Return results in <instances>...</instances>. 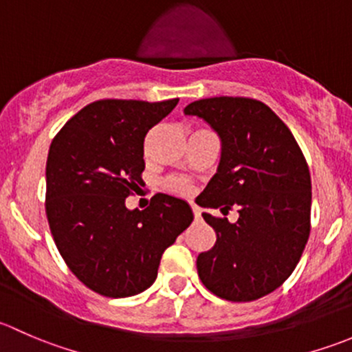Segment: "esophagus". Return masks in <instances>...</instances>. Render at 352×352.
Instances as JSON below:
<instances>
[{
  "label": "esophagus",
  "mask_w": 352,
  "mask_h": 352,
  "mask_svg": "<svg viewBox=\"0 0 352 352\" xmlns=\"http://www.w3.org/2000/svg\"><path fill=\"white\" fill-rule=\"evenodd\" d=\"M192 211H194V216H196V218H201V209H199L197 206H192Z\"/></svg>",
  "instance_id": "34e87169"
}]
</instances>
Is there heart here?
Segmentation results:
<instances>
[{"instance_id":"heart-1","label":"heart","mask_w":352,"mask_h":352,"mask_svg":"<svg viewBox=\"0 0 352 352\" xmlns=\"http://www.w3.org/2000/svg\"><path fill=\"white\" fill-rule=\"evenodd\" d=\"M165 186L168 190L175 194H182V196L190 194V190H192V184L187 179H182V177H172V179L166 180Z\"/></svg>"}]
</instances>
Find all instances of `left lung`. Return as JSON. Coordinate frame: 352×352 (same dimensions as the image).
<instances>
[{"mask_svg":"<svg viewBox=\"0 0 352 352\" xmlns=\"http://www.w3.org/2000/svg\"><path fill=\"white\" fill-rule=\"evenodd\" d=\"M184 113L206 120L221 141L218 170L197 204L239 208L235 223L202 212L216 243L199 254V278L223 300L265 296L289 278L310 236L307 160L286 124L254 98H202Z\"/></svg>","mask_w":352,"mask_h":352,"instance_id":"1","label":"left lung"}]
</instances>
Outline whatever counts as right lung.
<instances>
[{"mask_svg": "<svg viewBox=\"0 0 352 352\" xmlns=\"http://www.w3.org/2000/svg\"><path fill=\"white\" fill-rule=\"evenodd\" d=\"M165 102L98 100L71 117L45 165V214L74 276L109 298L143 293L166 248L192 223L184 199L155 194L143 211L126 197L143 182L144 136L168 116Z\"/></svg>", "mask_w": 352, "mask_h": 352, "instance_id": "1", "label": "right lung"}]
</instances>
